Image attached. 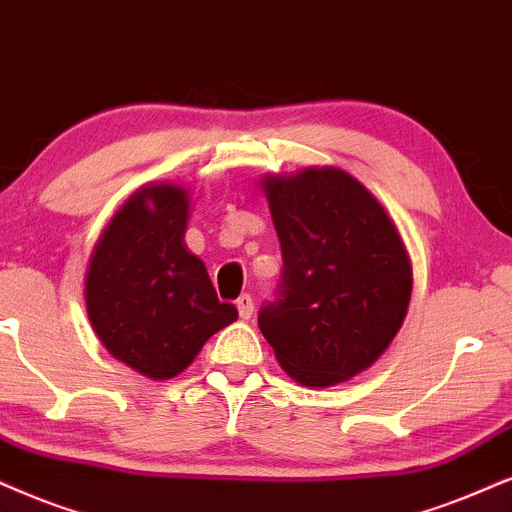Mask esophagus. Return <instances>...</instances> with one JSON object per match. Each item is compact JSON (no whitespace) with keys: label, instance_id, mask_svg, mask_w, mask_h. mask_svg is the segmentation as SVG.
<instances>
[{"label":"esophagus","instance_id":"obj_1","mask_svg":"<svg viewBox=\"0 0 512 512\" xmlns=\"http://www.w3.org/2000/svg\"><path fill=\"white\" fill-rule=\"evenodd\" d=\"M236 307H238V316L248 321L250 316H252V309H255V302H252V297L248 293H245V295H241L236 300Z\"/></svg>","mask_w":512,"mask_h":512}]
</instances>
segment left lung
Masks as SVG:
<instances>
[{
	"mask_svg": "<svg viewBox=\"0 0 512 512\" xmlns=\"http://www.w3.org/2000/svg\"><path fill=\"white\" fill-rule=\"evenodd\" d=\"M283 274L260 331L290 378L331 387L390 347L409 309L413 271L397 226L338 167L262 179Z\"/></svg>",
	"mask_w": 512,
	"mask_h": 512,
	"instance_id": "obj_1",
	"label": "left lung"
}]
</instances>
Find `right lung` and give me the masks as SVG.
I'll list each match as a JSON object with an SVG mask.
<instances>
[{
	"label": "right lung",
	"mask_w": 512,
	"mask_h": 512,
	"mask_svg": "<svg viewBox=\"0 0 512 512\" xmlns=\"http://www.w3.org/2000/svg\"><path fill=\"white\" fill-rule=\"evenodd\" d=\"M189 205L184 186H141L103 229L84 276L87 316L103 347L153 380L184 371L238 319L186 248Z\"/></svg>",
	"instance_id": "1"
}]
</instances>
